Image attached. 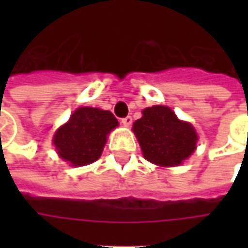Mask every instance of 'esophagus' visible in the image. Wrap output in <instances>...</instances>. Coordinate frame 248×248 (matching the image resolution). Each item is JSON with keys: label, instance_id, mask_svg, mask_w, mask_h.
I'll return each mask as SVG.
<instances>
[{"label": "esophagus", "instance_id": "obj_1", "mask_svg": "<svg viewBox=\"0 0 248 248\" xmlns=\"http://www.w3.org/2000/svg\"><path fill=\"white\" fill-rule=\"evenodd\" d=\"M122 124H124V126H130V124H133V118H131L130 115H127V117L122 118Z\"/></svg>", "mask_w": 248, "mask_h": 248}]
</instances>
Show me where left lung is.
Returning a JSON list of instances; mask_svg holds the SVG:
<instances>
[{"label":"left lung","instance_id":"obj_1","mask_svg":"<svg viewBox=\"0 0 248 248\" xmlns=\"http://www.w3.org/2000/svg\"><path fill=\"white\" fill-rule=\"evenodd\" d=\"M142 113L133 131L147 161L158 166H178L194 153L198 140L195 130L179 121L171 108L153 106Z\"/></svg>","mask_w":248,"mask_h":248}]
</instances>
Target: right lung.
Segmentation results:
<instances>
[{
  "instance_id": "add662e5",
  "label": "right lung",
  "mask_w": 248,
  "mask_h": 248,
  "mask_svg": "<svg viewBox=\"0 0 248 248\" xmlns=\"http://www.w3.org/2000/svg\"><path fill=\"white\" fill-rule=\"evenodd\" d=\"M117 126L118 121L110 111L79 108L57 130L53 143L63 161L85 166L101 156L108 134Z\"/></svg>"
}]
</instances>
